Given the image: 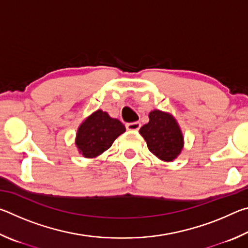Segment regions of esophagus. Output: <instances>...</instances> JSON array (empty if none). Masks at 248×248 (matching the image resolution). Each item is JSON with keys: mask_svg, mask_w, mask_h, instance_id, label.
<instances>
[{"mask_svg": "<svg viewBox=\"0 0 248 248\" xmlns=\"http://www.w3.org/2000/svg\"><path fill=\"white\" fill-rule=\"evenodd\" d=\"M141 127V124L138 123V121H136V123H129L125 124V128H127V130H129V131H138V130L140 129Z\"/></svg>", "mask_w": 248, "mask_h": 248, "instance_id": "34e87169", "label": "esophagus"}]
</instances>
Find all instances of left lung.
<instances>
[{
    "mask_svg": "<svg viewBox=\"0 0 248 248\" xmlns=\"http://www.w3.org/2000/svg\"><path fill=\"white\" fill-rule=\"evenodd\" d=\"M149 119L140 129L149 150L163 162H174L184 149V136L177 120L170 112L157 109L150 111Z\"/></svg>",
    "mask_w": 248,
    "mask_h": 248,
    "instance_id": "1",
    "label": "left lung"
}]
</instances>
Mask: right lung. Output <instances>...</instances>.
<instances>
[{"mask_svg":"<svg viewBox=\"0 0 248 248\" xmlns=\"http://www.w3.org/2000/svg\"><path fill=\"white\" fill-rule=\"evenodd\" d=\"M124 131L125 127L118 119L111 118L108 112L97 109L79 124L75 145L84 157L95 158L110 148Z\"/></svg>","mask_w":248,"mask_h":248,"instance_id":"right-lung-1","label":"right lung"}]
</instances>
